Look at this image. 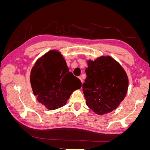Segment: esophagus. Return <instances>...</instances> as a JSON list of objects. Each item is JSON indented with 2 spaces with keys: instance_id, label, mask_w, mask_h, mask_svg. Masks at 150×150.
I'll use <instances>...</instances> for the list:
<instances>
[{
  "instance_id": "1",
  "label": "esophagus",
  "mask_w": 150,
  "mask_h": 150,
  "mask_svg": "<svg viewBox=\"0 0 150 150\" xmlns=\"http://www.w3.org/2000/svg\"><path fill=\"white\" fill-rule=\"evenodd\" d=\"M79 79L81 80V83H83V79H82V78H81V76H79Z\"/></svg>"
}]
</instances>
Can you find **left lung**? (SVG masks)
<instances>
[{
    "mask_svg": "<svg viewBox=\"0 0 150 150\" xmlns=\"http://www.w3.org/2000/svg\"><path fill=\"white\" fill-rule=\"evenodd\" d=\"M83 91L87 106L98 115L111 112L127 93L128 79L125 70L110 56L89 61Z\"/></svg>",
    "mask_w": 150,
    "mask_h": 150,
    "instance_id": "8db88e82",
    "label": "left lung"
}]
</instances>
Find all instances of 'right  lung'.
I'll list each match as a JSON object with an SVG mask.
<instances>
[{"instance_id":"1","label":"right lung","mask_w":150,"mask_h":150,"mask_svg":"<svg viewBox=\"0 0 150 150\" xmlns=\"http://www.w3.org/2000/svg\"><path fill=\"white\" fill-rule=\"evenodd\" d=\"M30 84L38 101L49 110L64 106L81 81L69 71L64 59L56 51L47 52L31 71Z\"/></svg>"}]
</instances>
